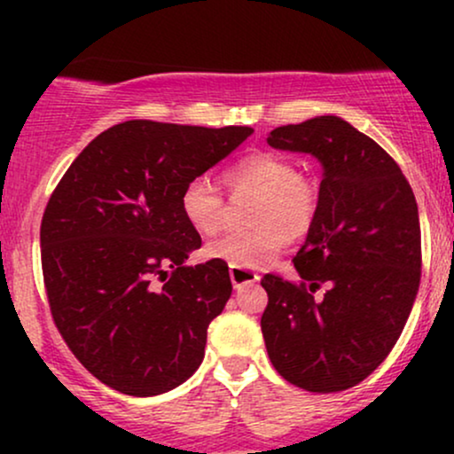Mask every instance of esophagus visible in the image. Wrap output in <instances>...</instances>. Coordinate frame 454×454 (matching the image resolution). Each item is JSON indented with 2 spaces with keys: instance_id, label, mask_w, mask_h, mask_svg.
Segmentation results:
<instances>
[{
  "instance_id": "34e87169",
  "label": "esophagus",
  "mask_w": 454,
  "mask_h": 454,
  "mask_svg": "<svg viewBox=\"0 0 454 454\" xmlns=\"http://www.w3.org/2000/svg\"><path fill=\"white\" fill-rule=\"evenodd\" d=\"M231 279H232V286L237 290L241 288H247V286H254L260 281V275L254 273V270L249 269H241V267H231Z\"/></svg>"
}]
</instances>
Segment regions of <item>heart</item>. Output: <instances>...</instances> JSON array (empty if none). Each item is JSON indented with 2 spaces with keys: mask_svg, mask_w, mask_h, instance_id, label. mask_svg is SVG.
Returning a JSON list of instances; mask_svg holds the SVG:
<instances>
[{
  "mask_svg": "<svg viewBox=\"0 0 454 454\" xmlns=\"http://www.w3.org/2000/svg\"><path fill=\"white\" fill-rule=\"evenodd\" d=\"M223 184L234 192L256 194L252 220L256 226L232 228L209 243L207 254L231 267L260 269L286 245L290 232L309 231L320 207V190L309 176L299 175L293 160L278 153H254L223 173ZM181 213L192 228L213 234L226 220V200L207 176H196L181 192Z\"/></svg>",
  "mask_w": 454,
  "mask_h": 454,
  "instance_id": "b5f03b06",
  "label": "heart"
}]
</instances>
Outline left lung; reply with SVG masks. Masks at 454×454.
I'll return each instance as SVG.
<instances>
[{
  "label": "left lung",
  "instance_id": "8db88e82",
  "mask_svg": "<svg viewBox=\"0 0 454 454\" xmlns=\"http://www.w3.org/2000/svg\"><path fill=\"white\" fill-rule=\"evenodd\" d=\"M267 143L322 166L317 215L294 256L301 281L262 278L269 358L309 393L352 388L393 350L419 293L414 192L376 140L335 114L275 128Z\"/></svg>",
  "mask_w": 454,
  "mask_h": 454
}]
</instances>
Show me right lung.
<instances>
[{"label": "right lung", "mask_w": 454, "mask_h": 454, "mask_svg": "<svg viewBox=\"0 0 454 454\" xmlns=\"http://www.w3.org/2000/svg\"><path fill=\"white\" fill-rule=\"evenodd\" d=\"M252 132L134 119L93 138L55 187L40 226L51 314L106 387L153 397L200 367L232 284L223 260L185 264L202 241L181 192Z\"/></svg>", "instance_id": "add662e5"}]
</instances>
